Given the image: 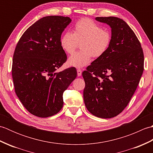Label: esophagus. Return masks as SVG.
<instances>
[{"label":"esophagus","instance_id":"esophagus-1","mask_svg":"<svg viewBox=\"0 0 153 153\" xmlns=\"http://www.w3.org/2000/svg\"><path fill=\"white\" fill-rule=\"evenodd\" d=\"M77 76H82V70H81V69H77Z\"/></svg>","mask_w":153,"mask_h":153}]
</instances>
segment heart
I'll return each mask as SVG.
<instances>
[{
	"mask_svg": "<svg viewBox=\"0 0 153 153\" xmlns=\"http://www.w3.org/2000/svg\"><path fill=\"white\" fill-rule=\"evenodd\" d=\"M112 34L89 18L80 19L75 24L73 33L66 32L60 39V47L68 54H72L80 44L81 51L68 58L69 66L82 68L89 64L91 56H103L112 43Z\"/></svg>",
	"mask_w": 153,
	"mask_h": 153,
	"instance_id": "obj_1",
	"label": "heart"
}]
</instances>
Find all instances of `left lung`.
<instances>
[{"label": "left lung", "instance_id": "obj_1", "mask_svg": "<svg viewBox=\"0 0 153 153\" xmlns=\"http://www.w3.org/2000/svg\"><path fill=\"white\" fill-rule=\"evenodd\" d=\"M112 28V43L82 73L84 102L93 115L111 118L130 101L144 70L140 42L130 27L116 17H97Z\"/></svg>", "mask_w": 153, "mask_h": 153}]
</instances>
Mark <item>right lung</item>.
Here are the masks:
<instances>
[{
	"mask_svg": "<svg viewBox=\"0 0 153 153\" xmlns=\"http://www.w3.org/2000/svg\"><path fill=\"white\" fill-rule=\"evenodd\" d=\"M69 17L46 16L19 39L13 55L12 75L16 95L32 114L47 118L63 106V93L76 79V68L56 72L67 60L60 47L62 33Z\"/></svg>",
	"mask_w": 153,
	"mask_h": 153,
	"instance_id": "add662e5",
	"label": "right lung"
}]
</instances>
